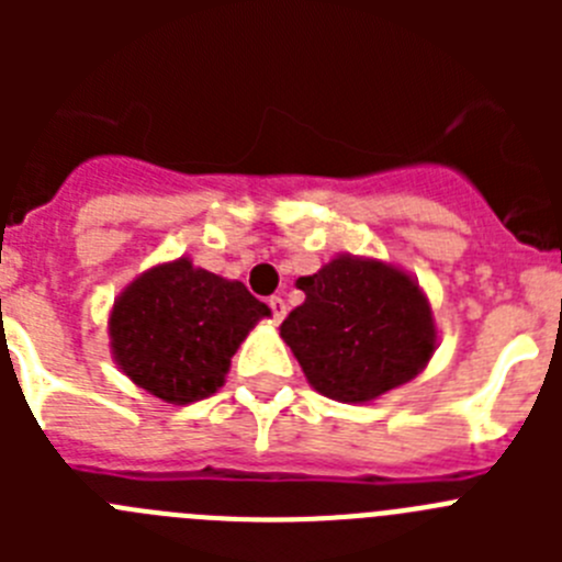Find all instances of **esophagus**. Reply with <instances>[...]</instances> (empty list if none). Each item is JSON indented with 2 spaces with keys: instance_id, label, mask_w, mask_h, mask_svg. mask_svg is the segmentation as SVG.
<instances>
[{
  "instance_id": "esophagus-1",
  "label": "esophagus",
  "mask_w": 562,
  "mask_h": 562,
  "mask_svg": "<svg viewBox=\"0 0 562 562\" xmlns=\"http://www.w3.org/2000/svg\"><path fill=\"white\" fill-rule=\"evenodd\" d=\"M267 304H270L272 321H276V324H281V321H284V315H286V304H284V297L272 295L270 301H267Z\"/></svg>"
}]
</instances>
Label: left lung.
Returning a JSON list of instances; mask_svg holds the SVG:
<instances>
[{
	"label": "left lung",
	"mask_w": 562,
	"mask_h": 562,
	"mask_svg": "<svg viewBox=\"0 0 562 562\" xmlns=\"http://www.w3.org/2000/svg\"><path fill=\"white\" fill-rule=\"evenodd\" d=\"M306 301L286 315L281 337L324 396L369 402L414 380L436 346L419 286L380 261L340 256L297 278Z\"/></svg>",
	"instance_id": "left-lung-1"
}]
</instances>
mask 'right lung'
<instances>
[{"label": "right lung", "instance_id": "obj_1", "mask_svg": "<svg viewBox=\"0 0 562 562\" xmlns=\"http://www.w3.org/2000/svg\"><path fill=\"white\" fill-rule=\"evenodd\" d=\"M270 315L241 281L180 258L140 276L117 297L109 335L114 360L148 394L188 405L225 382L238 342Z\"/></svg>", "mask_w": 562, "mask_h": 562}]
</instances>
